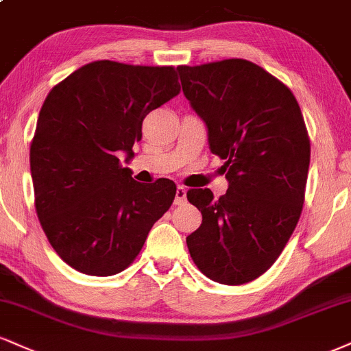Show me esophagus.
<instances>
[{
    "label": "esophagus",
    "instance_id": "obj_1",
    "mask_svg": "<svg viewBox=\"0 0 351 351\" xmlns=\"http://www.w3.org/2000/svg\"><path fill=\"white\" fill-rule=\"evenodd\" d=\"M186 202V188L184 186H178L176 188V196H175V204L181 206Z\"/></svg>",
    "mask_w": 351,
    "mask_h": 351
}]
</instances>
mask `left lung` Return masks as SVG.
<instances>
[{"instance_id":"8db88e82","label":"left lung","mask_w":351,"mask_h":351,"mask_svg":"<svg viewBox=\"0 0 351 351\" xmlns=\"http://www.w3.org/2000/svg\"><path fill=\"white\" fill-rule=\"evenodd\" d=\"M178 73L229 181L219 199L208 188L186 193L202 214L188 250L209 280L245 285L276 261L301 217L311 162L301 108L285 83L243 58Z\"/></svg>"}]
</instances>
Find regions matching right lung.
<instances>
[{
    "mask_svg": "<svg viewBox=\"0 0 351 351\" xmlns=\"http://www.w3.org/2000/svg\"><path fill=\"white\" fill-rule=\"evenodd\" d=\"M180 90L173 66L98 60L45 98L31 143L36 210L53 250L77 271H124L170 209L176 184L138 183L119 154L134 157L147 114Z\"/></svg>",
    "mask_w": 351,
    "mask_h": 351,
    "instance_id": "obj_1",
    "label": "right lung"
}]
</instances>
